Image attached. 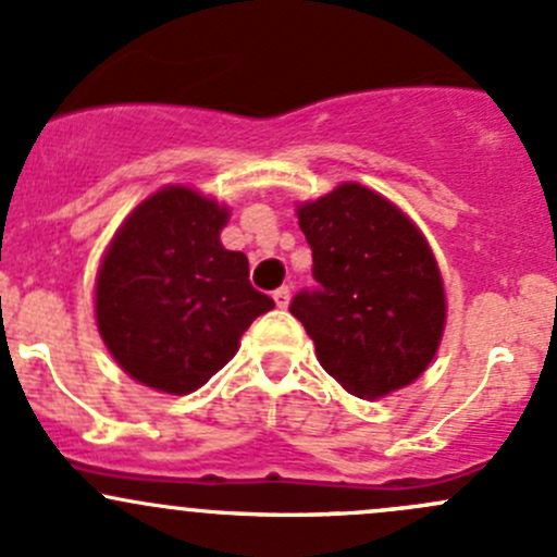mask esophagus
<instances>
[{
    "label": "esophagus",
    "instance_id": "34e87169",
    "mask_svg": "<svg viewBox=\"0 0 557 557\" xmlns=\"http://www.w3.org/2000/svg\"><path fill=\"white\" fill-rule=\"evenodd\" d=\"M289 286H281V289H276V292H273V300H276V306L278 308H286V306H289Z\"/></svg>",
    "mask_w": 557,
    "mask_h": 557
}]
</instances>
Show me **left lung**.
<instances>
[{"label":"left lung","mask_w":557,"mask_h":557,"mask_svg":"<svg viewBox=\"0 0 557 557\" xmlns=\"http://www.w3.org/2000/svg\"><path fill=\"white\" fill-rule=\"evenodd\" d=\"M317 292L292 300L317 359L359 399L410 386L432 364L448 317L443 273L416 222L381 193L343 182L297 203Z\"/></svg>","instance_id":"left-lung-1"}]
</instances>
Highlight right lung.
Instances as JSON below:
<instances>
[{
	"mask_svg": "<svg viewBox=\"0 0 557 557\" xmlns=\"http://www.w3.org/2000/svg\"><path fill=\"white\" fill-rule=\"evenodd\" d=\"M231 209L165 185L123 220L96 273V326L112 359L154 392L185 397L236 357L273 300L249 284L244 251L222 246Z\"/></svg>",
	"mask_w": 557,
	"mask_h": 557,
	"instance_id": "add662e5",
	"label": "right lung"
}]
</instances>
